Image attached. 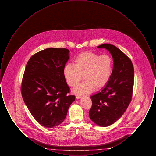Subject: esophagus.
<instances>
[{"label": "esophagus", "mask_w": 156, "mask_h": 156, "mask_svg": "<svg viewBox=\"0 0 156 156\" xmlns=\"http://www.w3.org/2000/svg\"><path fill=\"white\" fill-rule=\"evenodd\" d=\"M75 97H76V99H80V98H81V97H82V96L81 95H76Z\"/></svg>", "instance_id": "34e87169"}]
</instances>
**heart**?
<instances>
[{"instance_id":"obj_1","label":"heart","mask_w":156,"mask_h":156,"mask_svg":"<svg viewBox=\"0 0 156 156\" xmlns=\"http://www.w3.org/2000/svg\"><path fill=\"white\" fill-rule=\"evenodd\" d=\"M111 58L108 55H98L90 51L82 52L74 61V65L67 64L63 69V75L67 84L75 87L81 81L83 82L74 89L77 94H87L95 88L100 89L108 83L112 74Z\"/></svg>"}]
</instances>
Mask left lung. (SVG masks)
Masks as SVG:
<instances>
[{
	"instance_id": "1",
	"label": "left lung",
	"mask_w": 156,
	"mask_h": 156,
	"mask_svg": "<svg viewBox=\"0 0 156 156\" xmlns=\"http://www.w3.org/2000/svg\"><path fill=\"white\" fill-rule=\"evenodd\" d=\"M111 54L113 67L110 80L102 89L90 96L92 106L90 119L97 125L106 127L116 122L131 102L134 84V68L130 59L113 45L97 47Z\"/></svg>"
}]
</instances>
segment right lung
<instances>
[{
	"label": "right lung",
	"mask_w": 156,
	"mask_h": 156,
	"mask_svg": "<svg viewBox=\"0 0 156 156\" xmlns=\"http://www.w3.org/2000/svg\"><path fill=\"white\" fill-rule=\"evenodd\" d=\"M69 52L67 48H46L34 54L25 68L23 99L34 118L45 127L61 124L75 99L68 95L69 88L63 75Z\"/></svg>",
	"instance_id": "right-lung-1"
}]
</instances>
